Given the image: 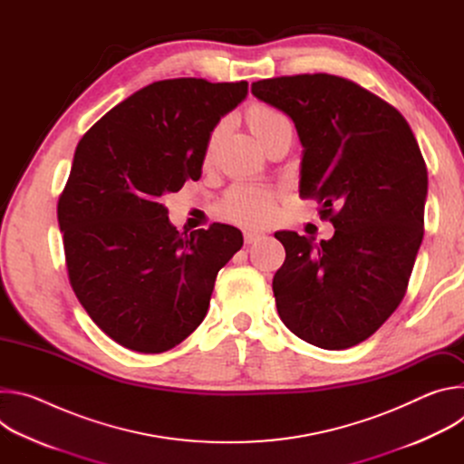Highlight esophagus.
<instances>
[{
  "label": "esophagus",
  "instance_id": "obj_1",
  "mask_svg": "<svg viewBox=\"0 0 464 464\" xmlns=\"http://www.w3.org/2000/svg\"><path fill=\"white\" fill-rule=\"evenodd\" d=\"M260 237H262L260 231H251V229L244 231V242H246V244H253V242H256Z\"/></svg>",
  "mask_w": 464,
  "mask_h": 464
}]
</instances>
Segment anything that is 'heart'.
Instances as JSON below:
<instances>
[{
    "label": "heart",
    "instance_id": "heart-1",
    "mask_svg": "<svg viewBox=\"0 0 464 464\" xmlns=\"http://www.w3.org/2000/svg\"><path fill=\"white\" fill-rule=\"evenodd\" d=\"M246 122L255 138L264 145L272 136L279 134L283 130H292L288 117L279 111L277 108L264 104V102H251L246 108ZM226 130V122L220 121L209 131V136L204 145V161L211 163L217 149L222 141ZM276 211V192L268 187L262 185H246L238 183L231 187L222 200L217 206L218 217L227 222L244 226V227H260L266 226Z\"/></svg>",
    "mask_w": 464,
    "mask_h": 464
}]
</instances>
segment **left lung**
<instances>
[{
    "label": "left lung",
    "instance_id": "8db88e82",
    "mask_svg": "<svg viewBox=\"0 0 464 464\" xmlns=\"http://www.w3.org/2000/svg\"><path fill=\"white\" fill-rule=\"evenodd\" d=\"M251 93L295 122L303 145L299 196L317 200L334 237L317 246L279 231L286 249L274 277L292 333L326 351L372 336L406 295L424 237L428 169L402 113L328 73L264 79Z\"/></svg>",
    "mask_w": 464,
    "mask_h": 464
}]
</instances>
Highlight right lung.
Instances as JSON below:
<instances>
[{"mask_svg": "<svg viewBox=\"0 0 464 464\" xmlns=\"http://www.w3.org/2000/svg\"><path fill=\"white\" fill-rule=\"evenodd\" d=\"M246 95V81H158L77 145L56 208L68 277L93 323L130 351L158 354L190 336L242 247L226 224L176 231L163 198L200 179L211 128Z\"/></svg>", "mask_w": 464, "mask_h": 464, "instance_id": "1", "label": "right lung"}]
</instances>
